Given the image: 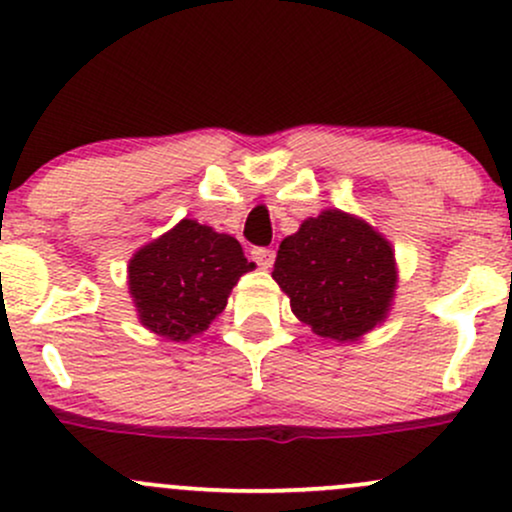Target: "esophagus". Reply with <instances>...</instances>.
Returning a JSON list of instances; mask_svg holds the SVG:
<instances>
[{"label":"esophagus","instance_id":"obj_1","mask_svg":"<svg viewBox=\"0 0 512 512\" xmlns=\"http://www.w3.org/2000/svg\"><path fill=\"white\" fill-rule=\"evenodd\" d=\"M250 255L262 269H269L274 264V250H269V248H252Z\"/></svg>","mask_w":512,"mask_h":512}]
</instances>
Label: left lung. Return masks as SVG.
Segmentation results:
<instances>
[{
  "instance_id": "1",
  "label": "left lung",
  "mask_w": 512,
  "mask_h": 512,
  "mask_svg": "<svg viewBox=\"0 0 512 512\" xmlns=\"http://www.w3.org/2000/svg\"><path fill=\"white\" fill-rule=\"evenodd\" d=\"M272 276L293 315L334 342H351L383 322L397 286L390 243L337 209L281 240Z\"/></svg>"
}]
</instances>
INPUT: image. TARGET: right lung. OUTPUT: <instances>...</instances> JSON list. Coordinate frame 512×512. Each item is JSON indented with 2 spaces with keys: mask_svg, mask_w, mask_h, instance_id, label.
<instances>
[{
  "mask_svg": "<svg viewBox=\"0 0 512 512\" xmlns=\"http://www.w3.org/2000/svg\"><path fill=\"white\" fill-rule=\"evenodd\" d=\"M250 269L255 264L236 238L185 219L129 260V293L144 327L187 342L226 308L228 293Z\"/></svg>",
  "mask_w": 512,
  "mask_h": 512,
  "instance_id": "add662e5",
  "label": "right lung"
}]
</instances>
